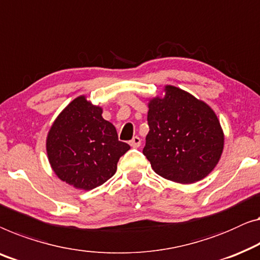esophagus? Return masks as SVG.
Instances as JSON below:
<instances>
[{
  "label": "esophagus",
  "mask_w": 260,
  "mask_h": 260,
  "mask_svg": "<svg viewBox=\"0 0 260 260\" xmlns=\"http://www.w3.org/2000/svg\"><path fill=\"white\" fill-rule=\"evenodd\" d=\"M141 143H142V139L139 138L138 136H135L131 141L129 142V144L133 146V148H138V146H141Z\"/></svg>",
  "instance_id": "34e87169"
}]
</instances>
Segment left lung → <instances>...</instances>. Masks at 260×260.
Instances as JSON below:
<instances>
[{
    "label": "left lung",
    "mask_w": 260,
    "mask_h": 260,
    "mask_svg": "<svg viewBox=\"0 0 260 260\" xmlns=\"http://www.w3.org/2000/svg\"><path fill=\"white\" fill-rule=\"evenodd\" d=\"M149 102V134L143 153L153 171L182 184L198 182L216 167L224 134L216 114L191 93L167 85Z\"/></svg>",
    "instance_id": "obj_1"
}]
</instances>
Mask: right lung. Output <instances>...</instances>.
Returning a JSON list of instances; mask_svg holds the SVG:
<instances>
[{"mask_svg":"<svg viewBox=\"0 0 260 260\" xmlns=\"http://www.w3.org/2000/svg\"><path fill=\"white\" fill-rule=\"evenodd\" d=\"M130 145L118 141L116 127L102 117V108L75 99L55 119L47 137L52 170L76 189L92 190L115 175Z\"/></svg>","mask_w":260,"mask_h":260,"instance_id":"1","label":"right lung"}]
</instances>
